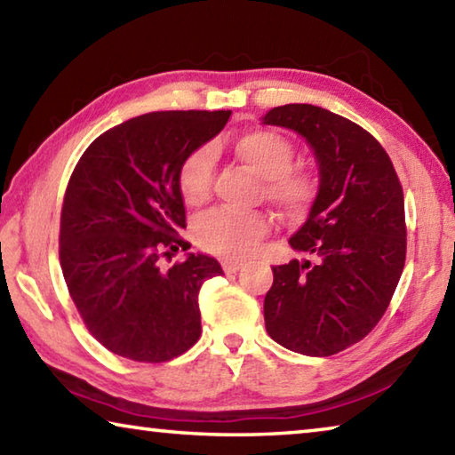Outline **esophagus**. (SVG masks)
Returning a JSON list of instances; mask_svg holds the SVG:
<instances>
[{"label":"esophagus","instance_id":"esophagus-1","mask_svg":"<svg viewBox=\"0 0 455 455\" xmlns=\"http://www.w3.org/2000/svg\"><path fill=\"white\" fill-rule=\"evenodd\" d=\"M220 265H222V271H225V273H236L238 268L243 267V263L238 259H222Z\"/></svg>","mask_w":455,"mask_h":455}]
</instances>
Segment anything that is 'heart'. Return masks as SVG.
I'll return each instance as SVG.
<instances>
[{
  "label": "heart",
  "instance_id": "b5f03b06",
  "mask_svg": "<svg viewBox=\"0 0 455 455\" xmlns=\"http://www.w3.org/2000/svg\"><path fill=\"white\" fill-rule=\"evenodd\" d=\"M235 154L260 179L263 196L287 217H299L315 198V179L291 168L295 146L275 130H249L235 144ZM214 152L209 146L190 152L179 171V188L188 206H203L211 198ZM268 233L263 212L214 209L195 225V238L203 249L227 257H243Z\"/></svg>",
  "mask_w": 455,
  "mask_h": 455
}]
</instances>
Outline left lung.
I'll use <instances>...</instances> for the list:
<instances>
[{
    "label": "left lung",
    "instance_id": "8db88e82",
    "mask_svg": "<svg viewBox=\"0 0 455 455\" xmlns=\"http://www.w3.org/2000/svg\"><path fill=\"white\" fill-rule=\"evenodd\" d=\"M263 122L301 134L319 164L309 217L289 238L292 249L311 259L273 267L267 333L303 355H335L371 333L402 276V182L367 130L325 108L276 106Z\"/></svg>",
    "mask_w": 455,
    "mask_h": 455
}]
</instances>
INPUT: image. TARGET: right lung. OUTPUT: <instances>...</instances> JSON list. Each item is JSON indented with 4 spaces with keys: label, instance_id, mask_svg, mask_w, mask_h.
<instances>
[{
    "label": "right lung",
    "instance_id": "1",
    "mask_svg": "<svg viewBox=\"0 0 455 455\" xmlns=\"http://www.w3.org/2000/svg\"><path fill=\"white\" fill-rule=\"evenodd\" d=\"M230 110L150 112L106 130L68 182L60 265L84 325L108 351L164 363L200 337L198 291L222 275L217 259L190 252L164 268L187 212L179 171L225 128Z\"/></svg>",
    "mask_w": 455,
    "mask_h": 455
}]
</instances>
